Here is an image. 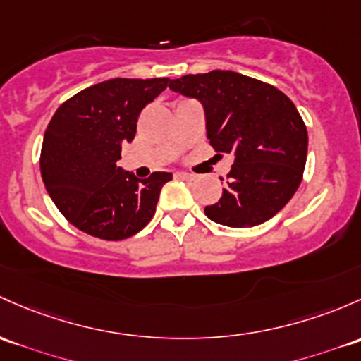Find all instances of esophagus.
<instances>
[{
    "instance_id": "1",
    "label": "esophagus",
    "mask_w": 361,
    "mask_h": 361,
    "mask_svg": "<svg viewBox=\"0 0 361 361\" xmlns=\"http://www.w3.org/2000/svg\"><path fill=\"white\" fill-rule=\"evenodd\" d=\"M176 176L180 178V180H187V181H192V180H195V176H193V174H188V173H178Z\"/></svg>"
}]
</instances>
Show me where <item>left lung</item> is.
I'll return each mask as SVG.
<instances>
[{
  "instance_id": "1",
  "label": "left lung",
  "mask_w": 361,
  "mask_h": 361,
  "mask_svg": "<svg viewBox=\"0 0 361 361\" xmlns=\"http://www.w3.org/2000/svg\"><path fill=\"white\" fill-rule=\"evenodd\" d=\"M169 88L202 104L212 149L235 155L221 199L204 209L207 218L231 228L273 218L301 185L308 154V131L290 98L233 71L181 75Z\"/></svg>"
}]
</instances>
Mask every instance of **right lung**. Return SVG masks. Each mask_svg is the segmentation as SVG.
I'll use <instances>...</instances> for the list:
<instances>
[{"instance_id":"obj_1","label":"right lung","mask_w":361,"mask_h":361,"mask_svg":"<svg viewBox=\"0 0 361 361\" xmlns=\"http://www.w3.org/2000/svg\"><path fill=\"white\" fill-rule=\"evenodd\" d=\"M168 81L109 79L79 91L53 114L41 147V176L75 228L104 240H123L149 225L161 188L173 174L157 171L138 180L116 162L123 143L135 138L142 109Z\"/></svg>"}]
</instances>
